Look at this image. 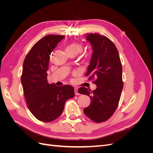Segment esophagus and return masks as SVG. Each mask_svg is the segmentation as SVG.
<instances>
[{"label":"esophagus","mask_w":153,"mask_h":153,"mask_svg":"<svg viewBox=\"0 0 153 153\" xmlns=\"http://www.w3.org/2000/svg\"><path fill=\"white\" fill-rule=\"evenodd\" d=\"M75 93L76 95H80V93H78V88H76V87L75 88Z\"/></svg>","instance_id":"obj_1"}]
</instances>
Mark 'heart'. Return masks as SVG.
<instances>
[{"mask_svg":"<svg viewBox=\"0 0 153 153\" xmlns=\"http://www.w3.org/2000/svg\"><path fill=\"white\" fill-rule=\"evenodd\" d=\"M83 47L81 43L78 42H71L66 46V52L67 53L77 54L81 52Z\"/></svg>","mask_w":153,"mask_h":153,"instance_id":"b5f03b06","label":"heart"}]
</instances>
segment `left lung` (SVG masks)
<instances>
[{"label":"left lung","mask_w":153,"mask_h":153,"mask_svg":"<svg viewBox=\"0 0 153 153\" xmlns=\"http://www.w3.org/2000/svg\"><path fill=\"white\" fill-rule=\"evenodd\" d=\"M86 39L92 50L86 76L96 85L91 91L84 87L78 92L90 97L91 103L84 114L95 123L108 120L116 110L123 88V68L118 50L112 41L99 34H87Z\"/></svg>","instance_id":"left-lung-1"}]
</instances>
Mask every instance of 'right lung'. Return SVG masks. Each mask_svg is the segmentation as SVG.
I'll return each instance as SVG.
<instances>
[{"label": "right lung", "instance_id": "obj_1", "mask_svg": "<svg viewBox=\"0 0 153 153\" xmlns=\"http://www.w3.org/2000/svg\"><path fill=\"white\" fill-rule=\"evenodd\" d=\"M64 38L45 36L32 47L23 64L21 82L27 107L36 119L45 123L59 117L66 101L75 96L72 86L58 87L47 80L51 53Z\"/></svg>", "mask_w": 153, "mask_h": 153}]
</instances>
